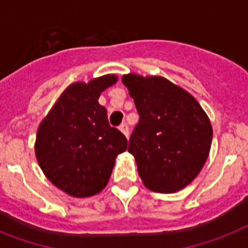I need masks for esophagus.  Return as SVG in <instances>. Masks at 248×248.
<instances>
[{
    "label": "esophagus",
    "instance_id": "1",
    "mask_svg": "<svg viewBox=\"0 0 248 248\" xmlns=\"http://www.w3.org/2000/svg\"><path fill=\"white\" fill-rule=\"evenodd\" d=\"M120 130L124 132V135L128 136V126H127V124H126V122H122V124H120Z\"/></svg>",
    "mask_w": 248,
    "mask_h": 248
}]
</instances>
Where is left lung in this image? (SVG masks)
Wrapping results in <instances>:
<instances>
[{
	"label": "left lung",
	"mask_w": 248,
	"mask_h": 248,
	"mask_svg": "<svg viewBox=\"0 0 248 248\" xmlns=\"http://www.w3.org/2000/svg\"><path fill=\"white\" fill-rule=\"evenodd\" d=\"M122 82L139 113L128 143L139 176L155 192L180 190L200 173L210 153L207 114L190 93L163 77L131 73Z\"/></svg>",
	"instance_id": "8db88e82"
}]
</instances>
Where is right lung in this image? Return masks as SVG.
Masks as SVG:
<instances>
[{
	"label": "right lung",
	"mask_w": 248,
	"mask_h": 248,
	"mask_svg": "<svg viewBox=\"0 0 248 248\" xmlns=\"http://www.w3.org/2000/svg\"><path fill=\"white\" fill-rule=\"evenodd\" d=\"M113 75L68 87L36 138V155L52 184L73 197H90L108 184L117 155L127 149V139L108 122L99 96L116 83Z\"/></svg>",
	"instance_id": "1"
}]
</instances>
